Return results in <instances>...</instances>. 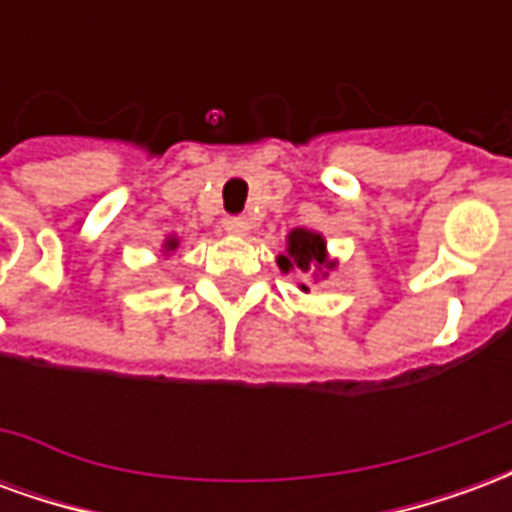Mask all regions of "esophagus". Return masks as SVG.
Masks as SVG:
<instances>
[{
	"label": "esophagus",
	"instance_id": "esophagus-1",
	"mask_svg": "<svg viewBox=\"0 0 512 512\" xmlns=\"http://www.w3.org/2000/svg\"><path fill=\"white\" fill-rule=\"evenodd\" d=\"M222 227H224V233H230V235L249 233V222H246V219H241V216H230V219H224Z\"/></svg>",
	"mask_w": 512,
	"mask_h": 512
}]
</instances>
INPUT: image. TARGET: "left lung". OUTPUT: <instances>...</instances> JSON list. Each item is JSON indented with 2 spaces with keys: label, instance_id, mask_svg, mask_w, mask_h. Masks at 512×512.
Returning <instances> with one entry per match:
<instances>
[{
  "label": "left lung",
  "instance_id": "8db88e82",
  "mask_svg": "<svg viewBox=\"0 0 512 512\" xmlns=\"http://www.w3.org/2000/svg\"><path fill=\"white\" fill-rule=\"evenodd\" d=\"M277 266L282 274L301 271V274H312V282H318L332 274L337 268V260L329 257L326 238L321 233L296 227L285 238V252L277 257ZM299 288L301 293H310V285H299Z\"/></svg>",
  "mask_w": 512,
  "mask_h": 512
}]
</instances>
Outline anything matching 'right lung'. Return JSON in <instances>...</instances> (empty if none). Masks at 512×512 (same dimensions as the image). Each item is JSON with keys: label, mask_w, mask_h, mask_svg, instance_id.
<instances>
[{"label": "right lung", "mask_w": 512, "mask_h": 512, "mask_svg": "<svg viewBox=\"0 0 512 512\" xmlns=\"http://www.w3.org/2000/svg\"><path fill=\"white\" fill-rule=\"evenodd\" d=\"M178 246H180L178 235H167V238H164V244H161V257H169L175 249H178Z\"/></svg>", "instance_id": "obj_1"}]
</instances>
